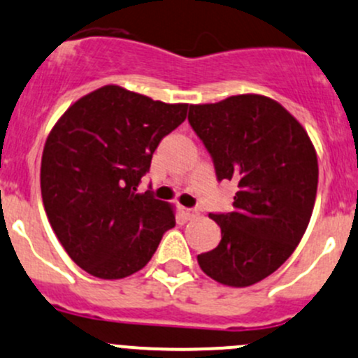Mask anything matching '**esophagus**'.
Listing matches in <instances>:
<instances>
[{
	"label": "esophagus",
	"instance_id": "esophagus-1",
	"mask_svg": "<svg viewBox=\"0 0 358 358\" xmlns=\"http://www.w3.org/2000/svg\"><path fill=\"white\" fill-rule=\"evenodd\" d=\"M182 214L185 216V220H194V217L199 216V209L197 208H180Z\"/></svg>",
	"mask_w": 358,
	"mask_h": 358
}]
</instances>
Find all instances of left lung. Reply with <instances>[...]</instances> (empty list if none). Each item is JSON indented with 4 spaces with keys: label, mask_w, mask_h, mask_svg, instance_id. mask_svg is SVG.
Here are the masks:
<instances>
[{
    "label": "left lung",
    "mask_w": 358,
    "mask_h": 358,
    "mask_svg": "<svg viewBox=\"0 0 358 358\" xmlns=\"http://www.w3.org/2000/svg\"><path fill=\"white\" fill-rule=\"evenodd\" d=\"M189 123L213 157L217 182L238 187L231 213H210L221 242L197 255L217 283L250 287L293 254L317 192V156L303 127L276 101L257 94L195 104Z\"/></svg>",
    "instance_id": "1"
}]
</instances>
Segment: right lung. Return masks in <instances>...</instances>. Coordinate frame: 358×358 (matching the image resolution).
Segmentation results:
<instances>
[{
	"label": "right lung",
	"mask_w": 358,
	"mask_h": 358,
	"mask_svg": "<svg viewBox=\"0 0 358 358\" xmlns=\"http://www.w3.org/2000/svg\"><path fill=\"white\" fill-rule=\"evenodd\" d=\"M187 110L104 85L71 104L51 130L41 163L44 209L71 261L92 276L137 273L175 227L171 206L137 187Z\"/></svg>",
	"instance_id": "obj_1"
}]
</instances>
